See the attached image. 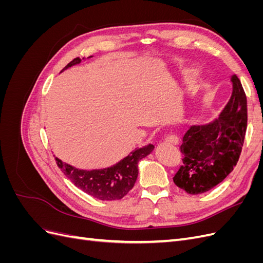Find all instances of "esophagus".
Instances as JSON below:
<instances>
[{
  "label": "esophagus",
  "mask_w": 263,
  "mask_h": 263,
  "mask_svg": "<svg viewBox=\"0 0 263 263\" xmlns=\"http://www.w3.org/2000/svg\"><path fill=\"white\" fill-rule=\"evenodd\" d=\"M164 141L168 142V144L171 145H178L179 144V138L176 136V135H169L164 138Z\"/></svg>",
  "instance_id": "34e87169"
}]
</instances>
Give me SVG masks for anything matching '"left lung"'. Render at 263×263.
I'll return each mask as SVG.
<instances>
[{
	"mask_svg": "<svg viewBox=\"0 0 263 263\" xmlns=\"http://www.w3.org/2000/svg\"><path fill=\"white\" fill-rule=\"evenodd\" d=\"M233 93L219 116L209 124L193 125L180 147L183 164L173 182L189 194L205 193L234 170L247 129V98L240 80L232 76Z\"/></svg>",
	"mask_w": 263,
	"mask_h": 263,
	"instance_id": "1",
	"label": "left lung"
}]
</instances>
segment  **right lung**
Instances as JSON below:
<instances>
[{
  "label": "right lung",
  "instance_id": "add662e5",
  "mask_svg": "<svg viewBox=\"0 0 263 263\" xmlns=\"http://www.w3.org/2000/svg\"><path fill=\"white\" fill-rule=\"evenodd\" d=\"M91 57L92 55L89 58ZM81 61L80 58H76L69 62L63 70L78 65ZM154 149L155 146L149 144L142 148L135 149L112 166L91 171L77 169L61 161L57 157L54 159L61 171L77 187L98 200L114 201L121 200L133 189L138 177L139 160L148 156Z\"/></svg>",
  "mask_w": 263,
  "mask_h": 263
}]
</instances>
